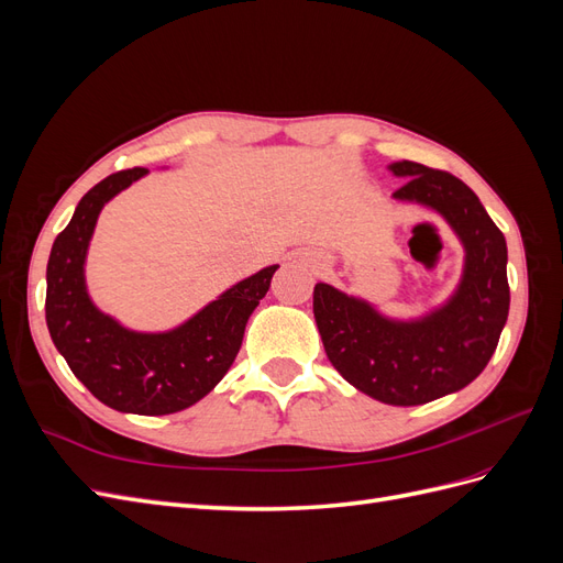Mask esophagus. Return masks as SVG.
Here are the masks:
<instances>
[{"label":"esophagus","mask_w":563,"mask_h":563,"mask_svg":"<svg viewBox=\"0 0 563 563\" xmlns=\"http://www.w3.org/2000/svg\"><path fill=\"white\" fill-rule=\"evenodd\" d=\"M300 261H302V263H310L312 267H319V265H321V258H319V255H312V253H305Z\"/></svg>","instance_id":"34e87169"}]
</instances>
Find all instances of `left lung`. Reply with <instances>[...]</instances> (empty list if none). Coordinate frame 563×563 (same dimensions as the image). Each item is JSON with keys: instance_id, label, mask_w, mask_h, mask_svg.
I'll return each mask as SVG.
<instances>
[{"instance_id": "obj_1", "label": "left lung", "mask_w": 563, "mask_h": 563, "mask_svg": "<svg viewBox=\"0 0 563 563\" xmlns=\"http://www.w3.org/2000/svg\"><path fill=\"white\" fill-rule=\"evenodd\" d=\"M406 183L395 199L449 220L465 244L455 296L418 321H391L368 302L314 286V319L329 362L350 385L389 406H420L463 389L486 368L509 312L507 244L470 187L416 162L389 166Z\"/></svg>"}]
</instances>
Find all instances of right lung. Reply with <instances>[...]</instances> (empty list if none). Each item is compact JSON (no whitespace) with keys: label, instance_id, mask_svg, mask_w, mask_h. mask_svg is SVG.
Segmentation results:
<instances>
[{"label":"right lung","instance_id":"obj_1","mask_svg":"<svg viewBox=\"0 0 563 563\" xmlns=\"http://www.w3.org/2000/svg\"><path fill=\"white\" fill-rule=\"evenodd\" d=\"M147 174L126 168L93 185L56 236L46 265V327L56 350L91 395L122 413L183 411L223 380L251 312L265 298L279 265H269L209 302L183 327L135 333L100 312L84 284V261L100 209Z\"/></svg>","mask_w":563,"mask_h":563}]
</instances>
